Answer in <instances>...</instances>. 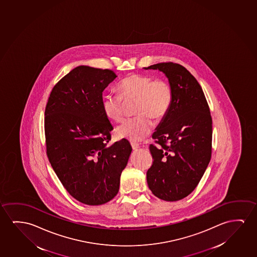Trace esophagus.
Returning a JSON list of instances; mask_svg holds the SVG:
<instances>
[{"label":"esophagus","mask_w":257,"mask_h":257,"mask_svg":"<svg viewBox=\"0 0 257 257\" xmlns=\"http://www.w3.org/2000/svg\"><path fill=\"white\" fill-rule=\"evenodd\" d=\"M131 146H132V149L134 150V151H137L140 146L138 144H136V143H131Z\"/></svg>","instance_id":"1"}]
</instances>
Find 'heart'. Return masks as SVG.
Masks as SVG:
<instances>
[{
  "label": "heart",
  "mask_w": 257,
  "mask_h": 257,
  "mask_svg": "<svg viewBox=\"0 0 257 257\" xmlns=\"http://www.w3.org/2000/svg\"><path fill=\"white\" fill-rule=\"evenodd\" d=\"M121 94L110 90L103 98L105 115L116 121L124 118V99L138 98V117L127 119L116 128V135L132 142H141L151 134L154 122L152 118L162 119L173 103V90L163 79L154 80L145 75L134 74L126 76L119 83Z\"/></svg>",
  "instance_id": "heart-1"
}]
</instances>
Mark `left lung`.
Here are the masks:
<instances>
[{
  "label": "left lung",
  "mask_w": 257,
  "mask_h": 257,
  "mask_svg": "<svg viewBox=\"0 0 257 257\" xmlns=\"http://www.w3.org/2000/svg\"><path fill=\"white\" fill-rule=\"evenodd\" d=\"M145 69L164 73L174 95L169 111L152 135L159 146L150 145L153 164L147 172V183L159 199L179 201L196 188L210 163V108L202 87L183 66L162 62Z\"/></svg>",
  "instance_id": "left-lung-1"
}]
</instances>
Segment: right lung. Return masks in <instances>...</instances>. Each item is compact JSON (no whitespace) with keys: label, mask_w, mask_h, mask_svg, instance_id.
<instances>
[{"label":"right lung","mask_w":257,"mask_h":257,"mask_svg":"<svg viewBox=\"0 0 257 257\" xmlns=\"http://www.w3.org/2000/svg\"><path fill=\"white\" fill-rule=\"evenodd\" d=\"M109 69L78 66L55 84L45 111L47 154L66 190L80 203L100 205L119 192L132 147L107 145L113 126L102 92L115 79Z\"/></svg>","instance_id":"add662e5"}]
</instances>
